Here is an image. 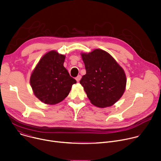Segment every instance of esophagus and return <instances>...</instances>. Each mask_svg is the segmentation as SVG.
<instances>
[{"mask_svg":"<svg viewBox=\"0 0 161 161\" xmlns=\"http://www.w3.org/2000/svg\"><path fill=\"white\" fill-rule=\"evenodd\" d=\"M81 76L80 75L78 76L76 78V81H77V82H79V81H80V80H81Z\"/></svg>","mask_w":161,"mask_h":161,"instance_id":"esophagus-1","label":"esophagus"}]
</instances>
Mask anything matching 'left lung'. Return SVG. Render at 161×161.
<instances>
[{"label":"left lung","mask_w":161,"mask_h":161,"mask_svg":"<svg viewBox=\"0 0 161 161\" xmlns=\"http://www.w3.org/2000/svg\"><path fill=\"white\" fill-rule=\"evenodd\" d=\"M86 73L80 84L90 103L99 108L113 106L123 96L127 78L123 68L107 52L81 53Z\"/></svg>","instance_id":"obj_1"}]
</instances>
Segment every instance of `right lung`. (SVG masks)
I'll use <instances>...</instances> for the list:
<instances>
[{"mask_svg":"<svg viewBox=\"0 0 161 161\" xmlns=\"http://www.w3.org/2000/svg\"><path fill=\"white\" fill-rule=\"evenodd\" d=\"M65 55L57 51L46 53L34 69L30 84L35 96L41 102L53 105L67 97L76 81L64 66Z\"/></svg>","mask_w":161,"mask_h":161,"instance_id":"1","label":"right lung"}]
</instances>
